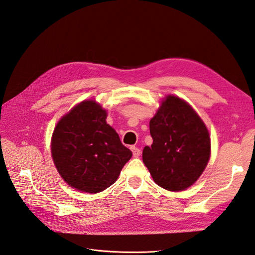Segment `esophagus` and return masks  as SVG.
I'll return each mask as SVG.
<instances>
[{
  "mask_svg": "<svg viewBox=\"0 0 255 255\" xmlns=\"http://www.w3.org/2000/svg\"><path fill=\"white\" fill-rule=\"evenodd\" d=\"M130 150H132V152H133V155L135 156V157H138L140 155V150L137 148V146H135V145H133V146H130Z\"/></svg>",
  "mask_w": 255,
  "mask_h": 255,
  "instance_id": "1",
  "label": "esophagus"
}]
</instances>
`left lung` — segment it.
Returning <instances> with one entry per match:
<instances>
[{
    "label": "left lung",
    "mask_w": 255,
    "mask_h": 255,
    "mask_svg": "<svg viewBox=\"0 0 255 255\" xmlns=\"http://www.w3.org/2000/svg\"><path fill=\"white\" fill-rule=\"evenodd\" d=\"M153 143L142 160L154 182L170 191L190 187L211 156V138L202 119L179 97L169 95L150 120Z\"/></svg>",
    "instance_id": "left-lung-1"
}]
</instances>
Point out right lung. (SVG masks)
<instances>
[{"label":"right lung","mask_w":255,"mask_h":255,"mask_svg":"<svg viewBox=\"0 0 255 255\" xmlns=\"http://www.w3.org/2000/svg\"><path fill=\"white\" fill-rule=\"evenodd\" d=\"M106 117L101 105L85 100L58 121L52 135V157L60 176L88 194L110 187L132 157Z\"/></svg>","instance_id":"add662e5"}]
</instances>
